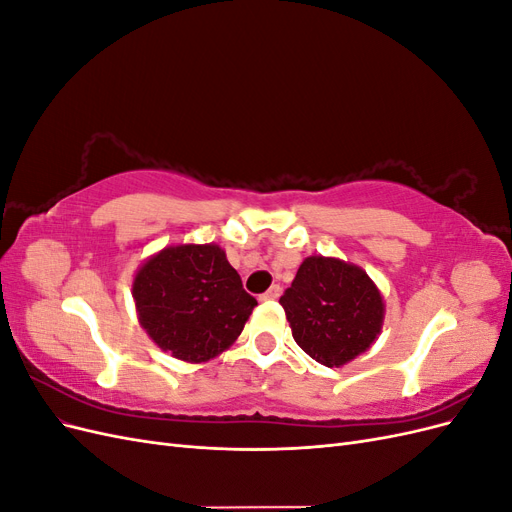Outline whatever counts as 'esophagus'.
<instances>
[{"instance_id": "obj_1", "label": "esophagus", "mask_w": 512, "mask_h": 512, "mask_svg": "<svg viewBox=\"0 0 512 512\" xmlns=\"http://www.w3.org/2000/svg\"><path fill=\"white\" fill-rule=\"evenodd\" d=\"M280 294H282V288L277 286V284H273L265 294H260V299H262V301H271V299H277V297H280Z\"/></svg>"}]
</instances>
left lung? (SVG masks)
Returning a JSON list of instances; mask_svg holds the SVG:
<instances>
[{
    "mask_svg": "<svg viewBox=\"0 0 512 512\" xmlns=\"http://www.w3.org/2000/svg\"><path fill=\"white\" fill-rule=\"evenodd\" d=\"M294 342L314 361L342 367L376 342L384 301L371 277L339 258L309 256L280 299Z\"/></svg>",
    "mask_w": 512,
    "mask_h": 512,
    "instance_id": "left-lung-1",
    "label": "left lung"
}]
</instances>
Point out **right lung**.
<instances>
[{"mask_svg": "<svg viewBox=\"0 0 512 512\" xmlns=\"http://www.w3.org/2000/svg\"><path fill=\"white\" fill-rule=\"evenodd\" d=\"M132 297L153 344L179 361L205 363L241 335L258 305L220 245H168L138 267Z\"/></svg>", "mask_w": 512, "mask_h": 512, "instance_id": "1", "label": "right lung"}]
</instances>
